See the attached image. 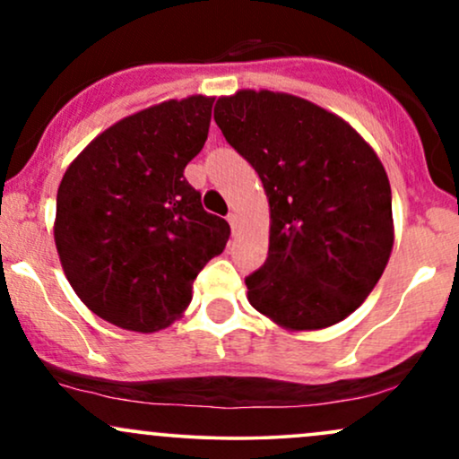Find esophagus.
<instances>
[{"label":"esophagus","mask_w":459,"mask_h":459,"mask_svg":"<svg viewBox=\"0 0 459 459\" xmlns=\"http://www.w3.org/2000/svg\"><path fill=\"white\" fill-rule=\"evenodd\" d=\"M229 224H230V229H233V233H237V229H239V215L230 213L229 215Z\"/></svg>","instance_id":"esophagus-1"}]
</instances>
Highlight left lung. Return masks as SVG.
Returning a JSON list of instances; mask_svg holds the SVG:
<instances>
[{
    "mask_svg": "<svg viewBox=\"0 0 459 459\" xmlns=\"http://www.w3.org/2000/svg\"><path fill=\"white\" fill-rule=\"evenodd\" d=\"M213 118L270 203V250L246 278L247 302L291 332L350 317L394 244L380 157L341 116L289 92L237 91L215 101Z\"/></svg>",
    "mask_w": 459,
    "mask_h": 459,
    "instance_id": "8db88e82",
    "label": "left lung"
}]
</instances>
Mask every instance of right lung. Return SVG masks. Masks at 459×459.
<instances>
[{"label": "right lung", "instance_id": "add662e5", "mask_svg": "<svg viewBox=\"0 0 459 459\" xmlns=\"http://www.w3.org/2000/svg\"><path fill=\"white\" fill-rule=\"evenodd\" d=\"M213 97L170 99L125 116L86 146L57 187L62 270L94 315L157 332L186 313L196 273L230 226L207 213L183 170L203 151Z\"/></svg>", "mask_w": 459, "mask_h": 459}]
</instances>
